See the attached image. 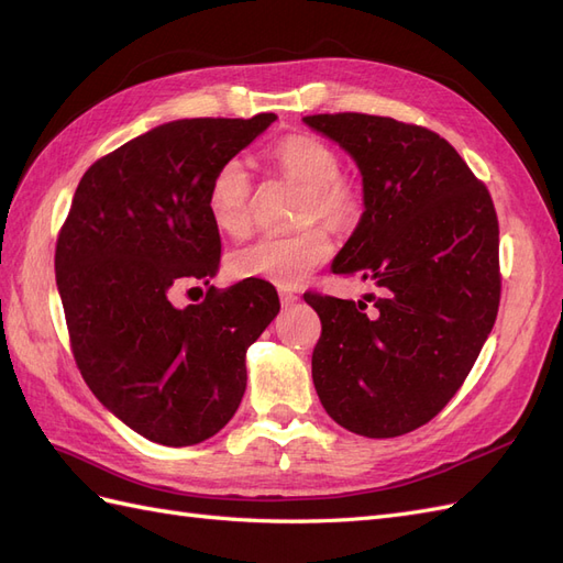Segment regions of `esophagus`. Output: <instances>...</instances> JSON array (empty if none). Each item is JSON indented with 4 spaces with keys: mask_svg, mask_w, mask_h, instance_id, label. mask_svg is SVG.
<instances>
[{
    "mask_svg": "<svg viewBox=\"0 0 563 563\" xmlns=\"http://www.w3.org/2000/svg\"><path fill=\"white\" fill-rule=\"evenodd\" d=\"M279 300H282L284 308H288V305L298 302V294H294V291H286V288H282V291H279Z\"/></svg>",
    "mask_w": 563,
    "mask_h": 563,
    "instance_id": "esophagus-1",
    "label": "esophagus"
}]
</instances>
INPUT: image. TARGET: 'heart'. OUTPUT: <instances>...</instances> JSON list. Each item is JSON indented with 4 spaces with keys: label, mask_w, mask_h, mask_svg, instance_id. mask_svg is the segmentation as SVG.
I'll list each match as a JSON object with an SVG mask.
<instances>
[{
    "label": "heart",
    "mask_w": 563,
    "mask_h": 563,
    "mask_svg": "<svg viewBox=\"0 0 563 563\" xmlns=\"http://www.w3.org/2000/svg\"><path fill=\"white\" fill-rule=\"evenodd\" d=\"M277 172L302 185L300 218L327 220L335 230H352L364 216V190L354 178L340 174L338 152L314 135H286L272 150ZM255 185L246 164L230 157L216 168L207 190L213 225L225 234H244L251 225ZM333 240L327 225H312L294 234H263L230 255L234 279H263L277 286H298L327 263Z\"/></svg>",
    "instance_id": "obj_1"
}]
</instances>
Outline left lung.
Listing matches in <instances>:
<instances>
[{
    "label": "left lung",
    "mask_w": 563,
    "mask_h": 563,
    "mask_svg": "<svg viewBox=\"0 0 563 563\" xmlns=\"http://www.w3.org/2000/svg\"><path fill=\"white\" fill-rule=\"evenodd\" d=\"M302 122L347 150L366 211L335 275L373 282L354 302L308 291L321 319L312 380L345 430H418L465 383L500 305V230L486 185L439 133L391 117L338 112Z\"/></svg>",
    "instance_id": "8db88e82"
}]
</instances>
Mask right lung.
<instances>
[{
  "instance_id": "1",
  "label": "right lung",
  "mask_w": 563,
  "mask_h": 563,
  "mask_svg": "<svg viewBox=\"0 0 563 563\" xmlns=\"http://www.w3.org/2000/svg\"><path fill=\"white\" fill-rule=\"evenodd\" d=\"M275 119H178L139 135L89 166L58 232L56 284L81 378L157 444L192 446L225 428L246 389V350L279 312L263 279L172 305L174 288L209 284L220 265L207 209L216 168Z\"/></svg>"
}]
</instances>
